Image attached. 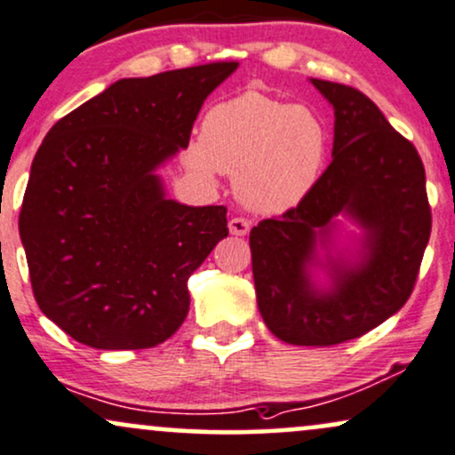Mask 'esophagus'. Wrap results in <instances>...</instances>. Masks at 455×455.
Segmentation results:
<instances>
[{
  "label": "esophagus",
  "mask_w": 455,
  "mask_h": 455,
  "mask_svg": "<svg viewBox=\"0 0 455 455\" xmlns=\"http://www.w3.org/2000/svg\"><path fill=\"white\" fill-rule=\"evenodd\" d=\"M228 231H231V235H239L242 237V235L250 231V222L245 218H231L228 220Z\"/></svg>",
  "instance_id": "esophagus-1"
}]
</instances>
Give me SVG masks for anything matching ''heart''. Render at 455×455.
<instances>
[{"label": "heart", "mask_w": 455, "mask_h": 455, "mask_svg": "<svg viewBox=\"0 0 455 455\" xmlns=\"http://www.w3.org/2000/svg\"><path fill=\"white\" fill-rule=\"evenodd\" d=\"M328 156V131L314 109L259 91L207 109L199 141L186 150V167L212 182L233 173L237 199L260 213L297 207L320 180Z\"/></svg>", "instance_id": "obj_1"}]
</instances>
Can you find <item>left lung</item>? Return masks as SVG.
I'll use <instances>...</instances> for the list:
<instances>
[{
	"label": "left lung",
	"mask_w": 455,
	"mask_h": 455,
	"mask_svg": "<svg viewBox=\"0 0 455 455\" xmlns=\"http://www.w3.org/2000/svg\"><path fill=\"white\" fill-rule=\"evenodd\" d=\"M309 82L335 109L332 163L297 207L251 228L250 250L267 328L290 346L326 347L407 303L432 218L411 141L360 91Z\"/></svg>",
	"instance_id": "obj_1"
}]
</instances>
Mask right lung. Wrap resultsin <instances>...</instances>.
<instances>
[{
    "mask_svg": "<svg viewBox=\"0 0 455 455\" xmlns=\"http://www.w3.org/2000/svg\"><path fill=\"white\" fill-rule=\"evenodd\" d=\"M239 63L123 78L59 120L31 163L19 233L42 314L97 349L163 343L188 277L228 235L227 207L169 199L158 169L188 148Z\"/></svg>",
    "mask_w": 455,
    "mask_h": 455,
    "instance_id": "obj_1",
    "label": "right lung"
}]
</instances>
